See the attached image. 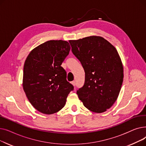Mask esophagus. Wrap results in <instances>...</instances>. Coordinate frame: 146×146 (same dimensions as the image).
Segmentation results:
<instances>
[{
  "label": "esophagus",
  "mask_w": 146,
  "mask_h": 146,
  "mask_svg": "<svg viewBox=\"0 0 146 146\" xmlns=\"http://www.w3.org/2000/svg\"><path fill=\"white\" fill-rule=\"evenodd\" d=\"M72 85H73V86H75L76 83H75V82H74V81H73V82H72Z\"/></svg>",
  "instance_id": "1"
}]
</instances>
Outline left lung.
Returning <instances> with one entry per match:
<instances>
[{
  "label": "left lung",
  "mask_w": 146,
  "mask_h": 146,
  "mask_svg": "<svg viewBox=\"0 0 146 146\" xmlns=\"http://www.w3.org/2000/svg\"><path fill=\"white\" fill-rule=\"evenodd\" d=\"M69 42L85 72V84L77 91L79 99L92 112H105L116 101L123 82V65L117 49L100 36Z\"/></svg>",
  "instance_id": "1"
}]
</instances>
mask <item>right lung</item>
Instances as JSON below:
<instances>
[{
	"label": "right lung",
	"mask_w": 146,
	"mask_h": 146,
	"mask_svg": "<svg viewBox=\"0 0 146 146\" xmlns=\"http://www.w3.org/2000/svg\"><path fill=\"white\" fill-rule=\"evenodd\" d=\"M70 50L67 41L50 40L34 48L25 61L23 89L31 104L42 113L60 111L73 89L61 66Z\"/></svg>",
	"instance_id": "1"
}]
</instances>
